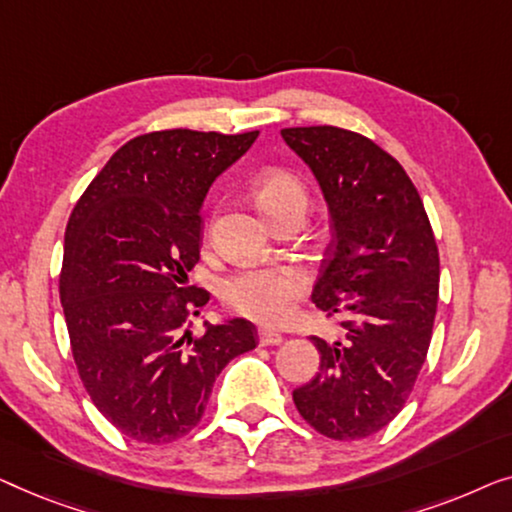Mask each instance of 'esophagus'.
<instances>
[{"label":"esophagus","instance_id":"1","mask_svg":"<svg viewBox=\"0 0 512 512\" xmlns=\"http://www.w3.org/2000/svg\"><path fill=\"white\" fill-rule=\"evenodd\" d=\"M259 343L262 345H278L283 343V336L278 334V331H271V329H259Z\"/></svg>","mask_w":512,"mask_h":512}]
</instances>
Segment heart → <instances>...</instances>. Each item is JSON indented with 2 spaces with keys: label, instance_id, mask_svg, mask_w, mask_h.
<instances>
[{
  "label": "heart",
  "instance_id": "obj_1",
  "mask_svg": "<svg viewBox=\"0 0 512 512\" xmlns=\"http://www.w3.org/2000/svg\"><path fill=\"white\" fill-rule=\"evenodd\" d=\"M257 204L269 215L283 208L304 206L308 201L306 185L290 171H269L255 187ZM308 290V276L299 266H259L234 273L222 285V301L229 311L255 320L259 325H287L297 313L301 297Z\"/></svg>",
  "mask_w": 512,
  "mask_h": 512
}]
</instances>
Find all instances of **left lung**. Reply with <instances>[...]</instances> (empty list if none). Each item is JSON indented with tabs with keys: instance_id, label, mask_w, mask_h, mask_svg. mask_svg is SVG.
Returning a JSON list of instances; mask_svg holds the SVG:
<instances>
[{
	"instance_id": "1",
	"label": "left lung",
	"mask_w": 512,
	"mask_h": 512,
	"mask_svg": "<svg viewBox=\"0 0 512 512\" xmlns=\"http://www.w3.org/2000/svg\"><path fill=\"white\" fill-rule=\"evenodd\" d=\"M331 215L313 304L341 315L334 343L311 336L320 371L292 392L301 417L334 441L373 436L401 413L434 331L438 246L420 192L394 157L350 129L287 127Z\"/></svg>"
}]
</instances>
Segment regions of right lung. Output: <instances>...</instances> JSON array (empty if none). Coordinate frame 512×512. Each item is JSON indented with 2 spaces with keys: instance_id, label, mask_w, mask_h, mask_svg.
<instances>
[{
  "instance_id": "add662e5",
  "label": "right lung",
  "mask_w": 512,
  "mask_h": 512,
  "mask_svg": "<svg viewBox=\"0 0 512 512\" xmlns=\"http://www.w3.org/2000/svg\"><path fill=\"white\" fill-rule=\"evenodd\" d=\"M162 129L127 141L76 201L60 299L85 392L122 436L162 445L197 427L215 378L253 350L248 320L185 331L206 306L199 262L208 187L257 139Z\"/></svg>"
}]
</instances>
